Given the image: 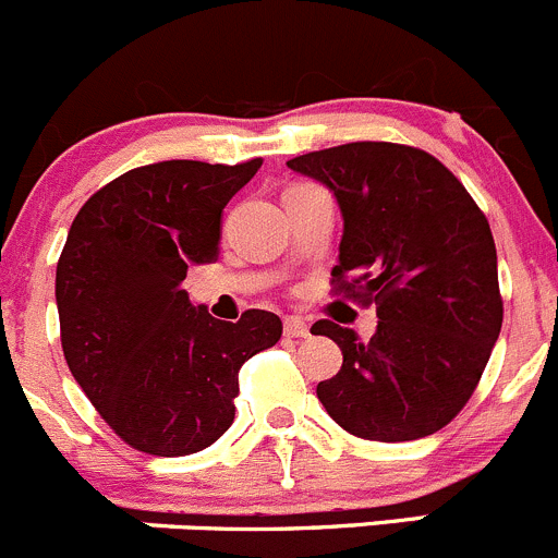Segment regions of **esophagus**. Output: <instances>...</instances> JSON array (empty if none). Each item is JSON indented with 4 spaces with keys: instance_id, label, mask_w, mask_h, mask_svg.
Returning a JSON list of instances; mask_svg holds the SVG:
<instances>
[{
    "instance_id": "obj_1",
    "label": "esophagus",
    "mask_w": 558,
    "mask_h": 558,
    "mask_svg": "<svg viewBox=\"0 0 558 558\" xmlns=\"http://www.w3.org/2000/svg\"><path fill=\"white\" fill-rule=\"evenodd\" d=\"M284 333L290 336V339H306V336H308L306 319H301V317H287V319H284Z\"/></svg>"
}]
</instances>
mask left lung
I'll use <instances>...</instances> for the list:
<instances>
[{
	"label": "left lung",
	"mask_w": 558,
	"mask_h": 558,
	"mask_svg": "<svg viewBox=\"0 0 558 558\" xmlns=\"http://www.w3.org/2000/svg\"><path fill=\"white\" fill-rule=\"evenodd\" d=\"M287 168L333 190L344 217L333 295L374 303L379 317L368 341L330 319L312 325L344 355L317 399L372 442L439 432L472 399L505 317L488 219L437 157L404 143H344Z\"/></svg>",
	"instance_id": "8db88e82"
}]
</instances>
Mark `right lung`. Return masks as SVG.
<instances>
[{
	"label": "right lung",
	"instance_id": "add662e5",
	"mask_svg": "<svg viewBox=\"0 0 558 558\" xmlns=\"http://www.w3.org/2000/svg\"><path fill=\"white\" fill-rule=\"evenodd\" d=\"M263 159H168L126 170L81 206L57 263L62 350L116 437L148 456H190L235 417L239 368L281 339L277 314L239 323L192 306L181 281L219 257L230 197Z\"/></svg>",
	"mask_w": 558,
	"mask_h": 558
}]
</instances>
